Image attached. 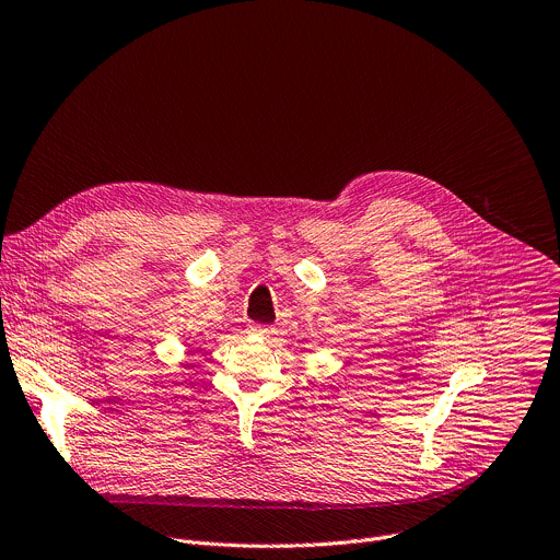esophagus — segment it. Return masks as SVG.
<instances>
[{"mask_svg": "<svg viewBox=\"0 0 560 560\" xmlns=\"http://www.w3.org/2000/svg\"><path fill=\"white\" fill-rule=\"evenodd\" d=\"M249 335H259V337H270L275 332L272 326H266V324H249Z\"/></svg>", "mask_w": 560, "mask_h": 560, "instance_id": "1", "label": "esophagus"}]
</instances>
